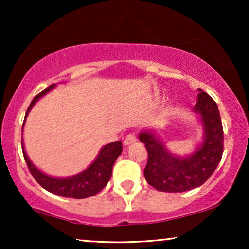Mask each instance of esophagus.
<instances>
[{"label": "esophagus", "mask_w": 249, "mask_h": 249, "mask_svg": "<svg viewBox=\"0 0 249 249\" xmlns=\"http://www.w3.org/2000/svg\"><path fill=\"white\" fill-rule=\"evenodd\" d=\"M136 142V135L135 134H129L124 139V145H130L132 142Z\"/></svg>", "instance_id": "34e87169"}]
</instances>
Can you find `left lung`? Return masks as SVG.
Listing matches in <instances>:
<instances>
[{"label": "left lung", "mask_w": 249, "mask_h": 249, "mask_svg": "<svg viewBox=\"0 0 249 249\" xmlns=\"http://www.w3.org/2000/svg\"><path fill=\"white\" fill-rule=\"evenodd\" d=\"M194 111L200 115L204 142L188 158L173 156L155 135L144 131L139 139L147 149L146 181L160 192L182 193L202 186L215 171L223 153V128L219 108L209 94L199 89Z\"/></svg>", "instance_id": "obj_1"}]
</instances>
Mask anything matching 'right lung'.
I'll list each match as a JSON object with an SVG mask.
<instances>
[{"instance_id":"add662e5","label":"right lung","mask_w":249,"mask_h":249,"mask_svg":"<svg viewBox=\"0 0 249 249\" xmlns=\"http://www.w3.org/2000/svg\"><path fill=\"white\" fill-rule=\"evenodd\" d=\"M55 85H51L40 91L38 95H36L34 97V100L30 103L28 110L26 112L25 120H23V124H25L26 117L30 111V108L33 107V105L39 100L43 95H45L47 91L52 89ZM22 124V125H23ZM21 146H22V153L25 161L28 166L29 172L32 173V176L35 178L37 182L43 187L44 189H46L47 192L55 194V195L62 196V197H69V198H87V197L96 195L97 193H100L102 189L107 186L108 180L111 178L112 175V168L115 160L122 152V142H113L110 144L105 145L103 148L101 149L100 154L96 158V160L91 163L89 168L85 170L79 175H76L70 178H53L47 175H44L43 172H40L39 170H37L30 160L27 156L25 148H23V142L21 139Z\"/></svg>"}]
</instances>
